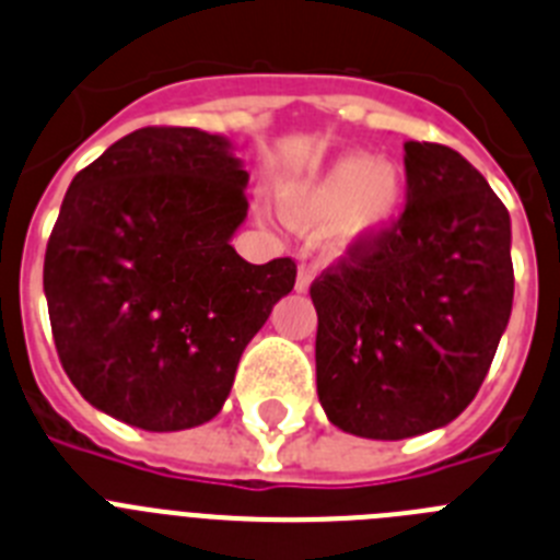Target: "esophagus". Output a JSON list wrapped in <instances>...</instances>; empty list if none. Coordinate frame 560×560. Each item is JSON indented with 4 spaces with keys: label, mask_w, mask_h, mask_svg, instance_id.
I'll use <instances>...</instances> for the list:
<instances>
[{
    "label": "esophagus",
    "mask_w": 560,
    "mask_h": 560,
    "mask_svg": "<svg viewBox=\"0 0 560 560\" xmlns=\"http://www.w3.org/2000/svg\"><path fill=\"white\" fill-rule=\"evenodd\" d=\"M310 284H313V267L301 265L299 276H295V290H299V293H307Z\"/></svg>",
    "instance_id": "1"
}]
</instances>
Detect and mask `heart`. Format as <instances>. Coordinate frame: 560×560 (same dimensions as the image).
<instances>
[{
    "mask_svg": "<svg viewBox=\"0 0 560 560\" xmlns=\"http://www.w3.org/2000/svg\"><path fill=\"white\" fill-rule=\"evenodd\" d=\"M406 174L392 160L349 152L310 177L279 188V208L295 228L327 222L324 242L332 256H352L377 245L400 217Z\"/></svg>",
    "mask_w": 560,
    "mask_h": 560,
    "instance_id": "obj_1",
    "label": "heart"
}]
</instances>
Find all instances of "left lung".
<instances>
[{
    "mask_svg": "<svg viewBox=\"0 0 560 560\" xmlns=\"http://www.w3.org/2000/svg\"><path fill=\"white\" fill-rule=\"evenodd\" d=\"M406 211L313 281L315 383L329 422L366 440L428 434L470 406L513 310L510 213L440 143H406Z\"/></svg>",
    "mask_w": 560,
    "mask_h": 560,
    "instance_id": "1",
    "label": "left lung"
}]
</instances>
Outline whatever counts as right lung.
I'll list each match as a JSON object with an SVG mask.
<instances>
[{
    "instance_id": "add662e5",
    "label": "right lung",
    "mask_w": 560,
    "mask_h": 560,
    "mask_svg": "<svg viewBox=\"0 0 560 560\" xmlns=\"http://www.w3.org/2000/svg\"><path fill=\"white\" fill-rule=\"evenodd\" d=\"M233 143L194 126H145L72 177L45 253L58 358L104 415L143 431L213 420L295 261L250 265Z\"/></svg>"
}]
</instances>
